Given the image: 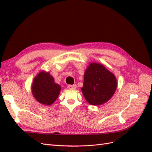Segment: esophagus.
Segmentation results:
<instances>
[{
	"label": "esophagus",
	"instance_id": "esophagus-1",
	"mask_svg": "<svg viewBox=\"0 0 152 152\" xmlns=\"http://www.w3.org/2000/svg\"><path fill=\"white\" fill-rule=\"evenodd\" d=\"M68 89H75L77 88V85L76 84H73V85H68L67 86Z\"/></svg>",
	"mask_w": 152,
	"mask_h": 152
}]
</instances>
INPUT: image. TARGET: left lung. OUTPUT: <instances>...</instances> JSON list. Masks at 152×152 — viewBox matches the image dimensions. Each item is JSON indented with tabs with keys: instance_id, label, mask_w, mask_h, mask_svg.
I'll return each mask as SVG.
<instances>
[{
	"instance_id": "8db88e82",
	"label": "left lung",
	"mask_w": 152,
	"mask_h": 152,
	"mask_svg": "<svg viewBox=\"0 0 152 152\" xmlns=\"http://www.w3.org/2000/svg\"><path fill=\"white\" fill-rule=\"evenodd\" d=\"M81 91L86 100L92 105H100L111 99L117 87L113 73L103 64L92 62L84 75Z\"/></svg>"
}]
</instances>
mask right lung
Returning <instances> with one entry per match:
<instances>
[{"mask_svg": "<svg viewBox=\"0 0 152 152\" xmlns=\"http://www.w3.org/2000/svg\"><path fill=\"white\" fill-rule=\"evenodd\" d=\"M31 93L36 101L49 106L54 103L61 91V86L54 82L49 72L42 70L34 79L31 84Z\"/></svg>", "mask_w": 152, "mask_h": 152, "instance_id": "1", "label": "right lung"}]
</instances>
